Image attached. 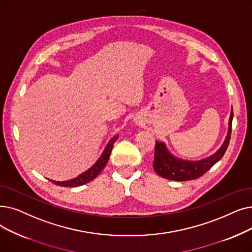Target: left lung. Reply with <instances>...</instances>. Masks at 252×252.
I'll use <instances>...</instances> for the list:
<instances>
[{"instance_id":"left-lung-1","label":"left lung","mask_w":252,"mask_h":252,"mask_svg":"<svg viewBox=\"0 0 252 252\" xmlns=\"http://www.w3.org/2000/svg\"><path fill=\"white\" fill-rule=\"evenodd\" d=\"M233 108L228 120V130L221 147L214 155L200 160H184L171 155L162 142H156L153 168L159 176L174 181H189L201 177L220 160L228 146L232 133Z\"/></svg>"}]
</instances>
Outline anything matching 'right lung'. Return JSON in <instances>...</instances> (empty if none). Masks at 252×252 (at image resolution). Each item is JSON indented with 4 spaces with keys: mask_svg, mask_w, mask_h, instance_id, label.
<instances>
[{
    "mask_svg": "<svg viewBox=\"0 0 252 252\" xmlns=\"http://www.w3.org/2000/svg\"><path fill=\"white\" fill-rule=\"evenodd\" d=\"M117 139H118V135L111 138V140L108 142V144H107L106 148L104 149L100 158L94 162V165L93 167H91L89 170L85 171L84 173L80 174L79 176H77L74 179H71V180H67V181H54V180H50V181L54 184L60 185V187L76 188V187H80V185L86 184V183H89L90 181L94 180L97 176V175H99L102 172V170L105 168V166L107 165L108 159H109V158H110V155H111L114 142Z\"/></svg>",
    "mask_w": 252,
    "mask_h": 252,
    "instance_id": "add662e5",
    "label": "right lung"
}]
</instances>
